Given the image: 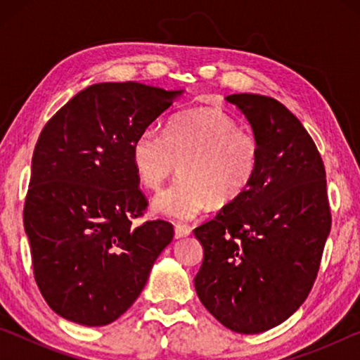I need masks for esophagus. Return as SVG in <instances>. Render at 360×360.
<instances>
[{"label":"esophagus","mask_w":360,"mask_h":360,"mask_svg":"<svg viewBox=\"0 0 360 360\" xmlns=\"http://www.w3.org/2000/svg\"><path fill=\"white\" fill-rule=\"evenodd\" d=\"M174 233L178 238H184V236H188L192 233V229L187 227V225H176Z\"/></svg>","instance_id":"obj_1"}]
</instances>
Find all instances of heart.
I'll return each mask as SVG.
<instances>
[{
    "mask_svg": "<svg viewBox=\"0 0 360 360\" xmlns=\"http://www.w3.org/2000/svg\"><path fill=\"white\" fill-rule=\"evenodd\" d=\"M260 154L259 138L219 108L174 115L165 133L146 129L131 148L138 179L149 191H160L179 163L178 181L154 202L157 212L174 221L236 202L252 184Z\"/></svg>",
    "mask_w": 360,
    "mask_h": 360,
    "instance_id": "1",
    "label": "heart"
}]
</instances>
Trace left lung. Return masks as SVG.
Here are the masks:
<instances>
[{"label": "left lung", "instance_id": "obj_1", "mask_svg": "<svg viewBox=\"0 0 360 360\" xmlns=\"http://www.w3.org/2000/svg\"><path fill=\"white\" fill-rule=\"evenodd\" d=\"M260 141L257 174L236 202L193 230L203 246L195 290L230 330L260 333L307 300L330 233L326 168L294 114L275 98L229 95Z\"/></svg>", "mask_w": 360, "mask_h": 360}]
</instances>
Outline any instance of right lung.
<instances>
[{"mask_svg": "<svg viewBox=\"0 0 360 360\" xmlns=\"http://www.w3.org/2000/svg\"><path fill=\"white\" fill-rule=\"evenodd\" d=\"M139 82H101L72 96L36 143L23 206L36 284L53 311L81 326L111 324L148 283L173 225L148 221L131 148L173 105Z\"/></svg>", "mask_w": 360, "mask_h": 360, "instance_id": "1", "label": "right lung"}]
</instances>
